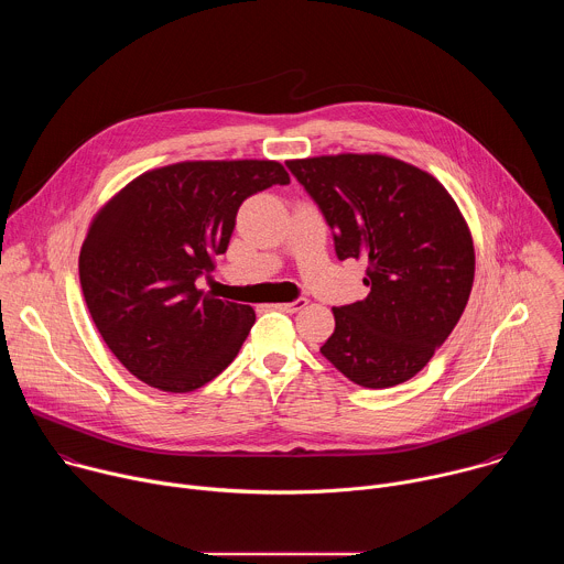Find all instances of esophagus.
Wrapping results in <instances>:
<instances>
[{
  "mask_svg": "<svg viewBox=\"0 0 564 564\" xmlns=\"http://www.w3.org/2000/svg\"><path fill=\"white\" fill-rule=\"evenodd\" d=\"M305 305H307V299H296V301H292V303H276L274 307L281 310V312H288V314H294V312L303 310Z\"/></svg>",
  "mask_w": 564,
  "mask_h": 564,
  "instance_id": "34e87169",
  "label": "esophagus"
}]
</instances>
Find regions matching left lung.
<instances>
[{"label":"left lung","mask_w":564,"mask_h":564,"mask_svg":"<svg viewBox=\"0 0 564 564\" xmlns=\"http://www.w3.org/2000/svg\"><path fill=\"white\" fill-rule=\"evenodd\" d=\"M288 167L335 231L337 257L368 261V296L333 307L321 355L364 388L409 381L448 339L473 288L475 250L457 203L429 172L381 153Z\"/></svg>","instance_id":"obj_1"}]
</instances>
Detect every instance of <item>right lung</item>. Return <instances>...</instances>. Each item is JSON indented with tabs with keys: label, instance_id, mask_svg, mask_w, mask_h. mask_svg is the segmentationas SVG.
<instances>
[{
	"label": "right lung",
	"instance_id": "1",
	"mask_svg": "<svg viewBox=\"0 0 564 564\" xmlns=\"http://www.w3.org/2000/svg\"><path fill=\"white\" fill-rule=\"evenodd\" d=\"M288 183L276 160H185L133 178L94 216L79 285L133 377L192 392L234 361L257 314L200 290L198 276L225 254L243 200Z\"/></svg>",
	"mask_w": 564,
	"mask_h": 564
}]
</instances>
